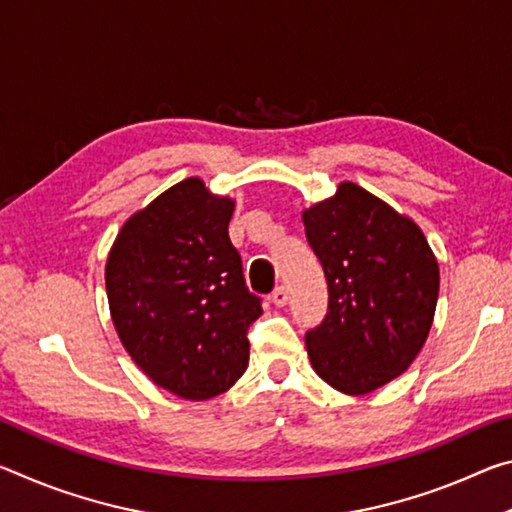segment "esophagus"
I'll return each mask as SVG.
<instances>
[{"mask_svg": "<svg viewBox=\"0 0 512 512\" xmlns=\"http://www.w3.org/2000/svg\"><path fill=\"white\" fill-rule=\"evenodd\" d=\"M271 300L275 307H284L289 302V291L284 287H277L273 293H271Z\"/></svg>", "mask_w": 512, "mask_h": 512, "instance_id": "34e87169", "label": "esophagus"}]
</instances>
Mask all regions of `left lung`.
I'll list each match as a JSON object with an SVG mask.
<instances>
[{"instance_id": "obj_1", "label": "left lung", "mask_w": 512, "mask_h": 512, "mask_svg": "<svg viewBox=\"0 0 512 512\" xmlns=\"http://www.w3.org/2000/svg\"><path fill=\"white\" fill-rule=\"evenodd\" d=\"M327 277V316L305 336L316 375L366 395L400 377L427 343L440 271L420 225L354 183L302 210Z\"/></svg>"}]
</instances>
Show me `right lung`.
I'll return each mask as SVG.
<instances>
[{"label":"right lung","mask_w":512,"mask_h":512,"mask_svg":"<svg viewBox=\"0 0 512 512\" xmlns=\"http://www.w3.org/2000/svg\"><path fill=\"white\" fill-rule=\"evenodd\" d=\"M230 196L185 178L126 219L106 262L112 325L153 384L210 400L244 375L248 327L262 316L248 293L228 223Z\"/></svg>","instance_id":"obj_1"}]
</instances>
